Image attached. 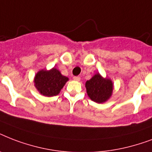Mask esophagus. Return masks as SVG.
<instances>
[{
	"label": "esophagus",
	"instance_id": "obj_1",
	"mask_svg": "<svg viewBox=\"0 0 152 152\" xmlns=\"http://www.w3.org/2000/svg\"><path fill=\"white\" fill-rule=\"evenodd\" d=\"M73 80L76 81H80V76H74Z\"/></svg>",
	"mask_w": 152,
	"mask_h": 152
}]
</instances>
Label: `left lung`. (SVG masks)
I'll return each mask as SVG.
<instances>
[{
	"mask_svg": "<svg viewBox=\"0 0 152 152\" xmlns=\"http://www.w3.org/2000/svg\"><path fill=\"white\" fill-rule=\"evenodd\" d=\"M85 88L88 97L97 103L106 102L113 95V81L102 77L99 72L86 82Z\"/></svg>",
	"mask_w": 152,
	"mask_h": 152,
	"instance_id": "8db88e82",
	"label": "left lung"
}]
</instances>
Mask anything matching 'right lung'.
<instances>
[{
    "label": "right lung",
    "instance_id": "obj_1",
    "mask_svg": "<svg viewBox=\"0 0 152 152\" xmlns=\"http://www.w3.org/2000/svg\"><path fill=\"white\" fill-rule=\"evenodd\" d=\"M69 78L63 76L56 68L41 69L34 76V83L37 91L46 97L56 96L65 85Z\"/></svg>",
    "mask_w": 152,
    "mask_h": 152
}]
</instances>
